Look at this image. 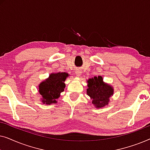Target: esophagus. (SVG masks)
<instances>
[{"label": "esophagus", "instance_id": "obj_1", "mask_svg": "<svg viewBox=\"0 0 150 150\" xmlns=\"http://www.w3.org/2000/svg\"><path fill=\"white\" fill-rule=\"evenodd\" d=\"M75 73H76V75L77 76H81V74H82V71L80 70V69H77V70L75 71Z\"/></svg>", "mask_w": 150, "mask_h": 150}]
</instances>
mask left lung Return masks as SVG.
Returning a JSON list of instances; mask_svg holds the SVG:
<instances>
[{
    "label": "left lung",
    "instance_id": "left-lung-1",
    "mask_svg": "<svg viewBox=\"0 0 150 150\" xmlns=\"http://www.w3.org/2000/svg\"><path fill=\"white\" fill-rule=\"evenodd\" d=\"M87 94L92 100V104L96 108L108 105L110 98L113 95V87L104 83L101 76H94L87 81Z\"/></svg>",
    "mask_w": 150,
    "mask_h": 150
}]
</instances>
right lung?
<instances>
[{
	"instance_id": "right-lung-1",
	"label": "right lung",
	"mask_w": 150,
	"mask_h": 150,
	"mask_svg": "<svg viewBox=\"0 0 150 150\" xmlns=\"http://www.w3.org/2000/svg\"><path fill=\"white\" fill-rule=\"evenodd\" d=\"M69 74L66 72H55L49 75L48 79L42 81L39 85L38 91L41 96L43 104H56L57 99L60 97L61 93L64 91V82Z\"/></svg>"
}]
</instances>
